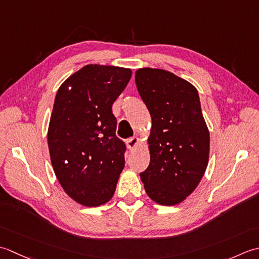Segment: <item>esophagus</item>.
I'll list each match as a JSON object with an SVG mask.
<instances>
[{"instance_id":"esophagus-1","label":"esophagus","mask_w":259,"mask_h":259,"mask_svg":"<svg viewBox=\"0 0 259 259\" xmlns=\"http://www.w3.org/2000/svg\"><path fill=\"white\" fill-rule=\"evenodd\" d=\"M139 144H140V139L137 136H134V137H132V139L127 140V146H128L130 151L135 150Z\"/></svg>"}]
</instances>
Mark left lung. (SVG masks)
<instances>
[{
    "mask_svg": "<svg viewBox=\"0 0 259 259\" xmlns=\"http://www.w3.org/2000/svg\"><path fill=\"white\" fill-rule=\"evenodd\" d=\"M135 82L152 118L150 164L141 180L154 202L178 204L198 187L209 161L210 135L198 91L170 71L149 67L136 70Z\"/></svg>",
    "mask_w": 259,
    "mask_h": 259,
    "instance_id": "obj_1",
    "label": "left lung"
}]
</instances>
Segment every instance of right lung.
Segmentation results:
<instances>
[{"mask_svg": "<svg viewBox=\"0 0 259 259\" xmlns=\"http://www.w3.org/2000/svg\"><path fill=\"white\" fill-rule=\"evenodd\" d=\"M131 77L128 68L87 65L57 92L48 127L51 164L63 191L85 207L109 201L124 168L112 106Z\"/></svg>", "mask_w": 259, "mask_h": 259, "instance_id": "obj_1", "label": "right lung"}]
</instances>
